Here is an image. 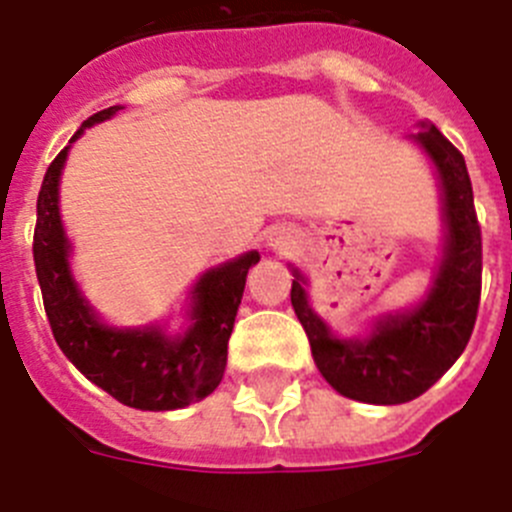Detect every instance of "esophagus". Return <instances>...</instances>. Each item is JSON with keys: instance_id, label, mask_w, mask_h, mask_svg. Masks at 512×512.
Here are the masks:
<instances>
[{"instance_id": "esophagus-1", "label": "esophagus", "mask_w": 512, "mask_h": 512, "mask_svg": "<svg viewBox=\"0 0 512 512\" xmlns=\"http://www.w3.org/2000/svg\"><path fill=\"white\" fill-rule=\"evenodd\" d=\"M265 247L273 252V255L283 257V255H291V249H296V234L291 229H276L270 231L268 236V244Z\"/></svg>"}]
</instances>
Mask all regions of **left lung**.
I'll list each match as a JSON object with an SVG mask.
<instances>
[{"label": "left lung", "mask_w": 512, "mask_h": 512, "mask_svg": "<svg viewBox=\"0 0 512 512\" xmlns=\"http://www.w3.org/2000/svg\"><path fill=\"white\" fill-rule=\"evenodd\" d=\"M409 140L435 169L442 213L440 255L419 302L380 312L362 336H338L312 307L307 276L289 263L291 304L320 375L351 401L375 406L414 401L453 367L471 338L482 294V231L466 161L435 124L419 122Z\"/></svg>", "instance_id": "obj_1"}]
</instances>
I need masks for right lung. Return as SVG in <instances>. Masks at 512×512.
Wrapping results in <instances>:
<instances>
[{
    "mask_svg": "<svg viewBox=\"0 0 512 512\" xmlns=\"http://www.w3.org/2000/svg\"><path fill=\"white\" fill-rule=\"evenodd\" d=\"M119 109L122 106H109L93 114L46 171L36 205L33 260L46 317L62 354L93 385L124 406L174 411L203 401L218 388L244 281L249 268L260 263V252L249 249L200 273L187 291L179 328H171L169 320L148 325H114L103 320L72 273L75 249L64 231L59 187L72 143Z\"/></svg>",
    "mask_w": 512,
    "mask_h": 512,
    "instance_id": "add662e5",
    "label": "right lung"
}]
</instances>
